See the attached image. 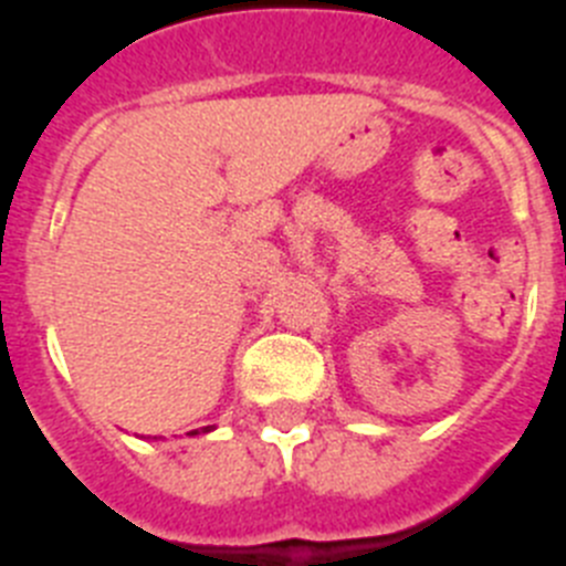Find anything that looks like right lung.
<instances>
[{"mask_svg": "<svg viewBox=\"0 0 566 566\" xmlns=\"http://www.w3.org/2000/svg\"><path fill=\"white\" fill-rule=\"evenodd\" d=\"M199 432H210V427H201V430H193L190 436H199Z\"/></svg>", "mask_w": 566, "mask_h": 566, "instance_id": "right-lung-1", "label": "right lung"}]
</instances>
